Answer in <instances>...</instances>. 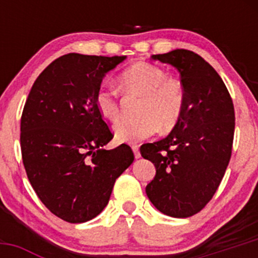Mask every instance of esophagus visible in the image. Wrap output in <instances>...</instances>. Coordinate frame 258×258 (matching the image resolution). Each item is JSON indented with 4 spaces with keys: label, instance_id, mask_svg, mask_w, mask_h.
Returning <instances> with one entry per match:
<instances>
[{
    "label": "esophagus",
    "instance_id": "1",
    "mask_svg": "<svg viewBox=\"0 0 258 258\" xmlns=\"http://www.w3.org/2000/svg\"><path fill=\"white\" fill-rule=\"evenodd\" d=\"M132 151L135 153V157L140 158L141 157V152H140V147L137 145H132Z\"/></svg>",
    "mask_w": 258,
    "mask_h": 258
}]
</instances>
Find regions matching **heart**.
Segmentation results:
<instances>
[{
	"mask_svg": "<svg viewBox=\"0 0 258 258\" xmlns=\"http://www.w3.org/2000/svg\"><path fill=\"white\" fill-rule=\"evenodd\" d=\"M124 92L142 96L140 118L122 119L113 126L116 141L134 144L153 136L158 130H172L178 123L186 103L183 83L168 77L165 70L139 62L127 67L118 77ZM96 108L102 117L114 121L118 117V96L112 88L101 87L95 96Z\"/></svg>",
	"mask_w": 258,
	"mask_h": 258,
	"instance_id": "b5f03b06",
	"label": "heart"
}]
</instances>
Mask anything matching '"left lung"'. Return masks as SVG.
Instances as JSON below:
<instances>
[{
	"label": "left lung",
	"mask_w": 258,
	"mask_h": 258,
	"mask_svg": "<svg viewBox=\"0 0 258 258\" xmlns=\"http://www.w3.org/2000/svg\"><path fill=\"white\" fill-rule=\"evenodd\" d=\"M178 70L186 103L166 139L141 146L156 167L146 194L158 211L184 218L199 213L217 191L232 153L235 108L216 70L188 49L152 54Z\"/></svg>",
	"instance_id": "left-lung-1"
}]
</instances>
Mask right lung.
<instances>
[{"label": "right lung", "instance_id": "obj_1", "mask_svg": "<svg viewBox=\"0 0 258 258\" xmlns=\"http://www.w3.org/2000/svg\"><path fill=\"white\" fill-rule=\"evenodd\" d=\"M126 56L69 53L33 83L21 117V152L28 181L43 205L70 223L92 220L108 204L116 178L134 162L96 108L103 76Z\"/></svg>", "mask_w": 258, "mask_h": 258}]
</instances>
